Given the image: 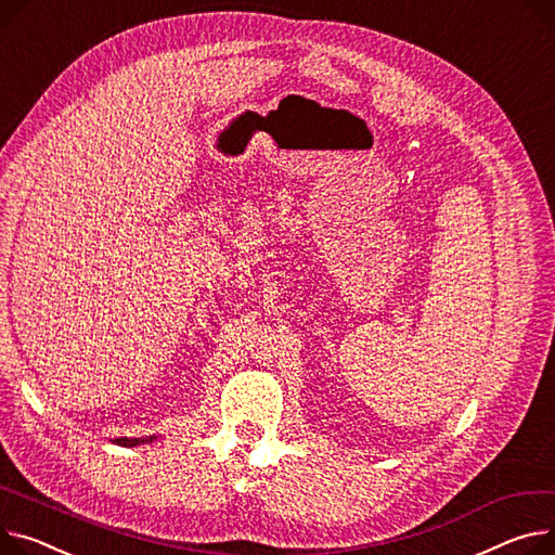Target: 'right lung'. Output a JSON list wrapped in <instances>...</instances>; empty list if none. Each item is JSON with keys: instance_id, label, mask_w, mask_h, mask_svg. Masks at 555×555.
Masks as SVG:
<instances>
[{"instance_id": "add662e5", "label": "right lung", "mask_w": 555, "mask_h": 555, "mask_svg": "<svg viewBox=\"0 0 555 555\" xmlns=\"http://www.w3.org/2000/svg\"><path fill=\"white\" fill-rule=\"evenodd\" d=\"M156 439H158V435H150V437H116V439H111V441H114V444H118V447L133 449V447H142V444H152V441H156Z\"/></svg>"}]
</instances>
